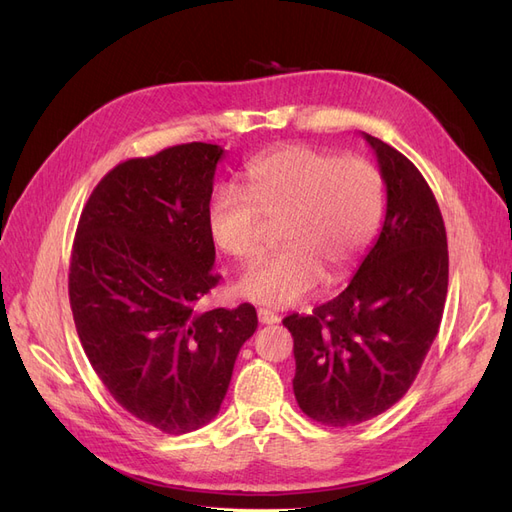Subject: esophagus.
I'll return each mask as SVG.
<instances>
[{
    "label": "esophagus",
    "instance_id": "34e87169",
    "mask_svg": "<svg viewBox=\"0 0 512 512\" xmlns=\"http://www.w3.org/2000/svg\"><path fill=\"white\" fill-rule=\"evenodd\" d=\"M258 322L260 324H277L280 322V316H277L275 312H271V309H258Z\"/></svg>",
    "mask_w": 512,
    "mask_h": 512
}]
</instances>
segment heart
I'll list each match as a JSON object with an SVG mask.
<instances>
[{"label": "heart", "instance_id": "b5f03b06", "mask_svg": "<svg viewBox=\"0 0 512 512\" xmlns=\"http://www.w3.org/2000/svg\"><path fill=\"white\" fill-rule=\"evenodd\" d=\"M245 194L218 190L209 200L213 243L235 260L262 247V218L282 222L280 254L258 260L239 277L241 297L267 307H290L324 280L337 282L376 235L382 215V177L363 158H339L305 145L275 149L245 170Z\"/></svg>", "mask_w": 512, "mask_h": 512}]
</instances>
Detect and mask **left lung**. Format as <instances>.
<instances>
[{
  "label": "left lung",
  "mask_w": 512,
  "mask_h": 512,
  "mask_svg": "<svg viewBox=\"0 0 512 512\" xmlns=\"http://www.w3.org/2000/svg\"><path fill=\"white\" fill-rule=\"evenodd\" d=\"M386 185V215L348 288L309 316L292 314V389L318 423L350 427L404 397L438 335L448 250L440 207L418 168L365 134Z\"/></svg>",
  "instance_id": "left-lung-1"
}]
</instances>
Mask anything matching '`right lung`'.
Here are the masks:
<instances>
[{
	"instance_id": "obj_1",
	"label": "right lung",
	"mask_w": 512,
	"mask_h": 512,
	"mask_svg": "<svg viewBox=\"0 0 512 512\" xmlns=\"http://www.w3.org/2000/svg\"><path fill=\"white\" fill-rule=\"evenodd\" d=\"M220 145L188 143L115 166L91 192L70 260L76 333L138 421L181 436L213 421L256 309L196 312L220 282L207 226Z\"/></svg>"
}]
</instances>
